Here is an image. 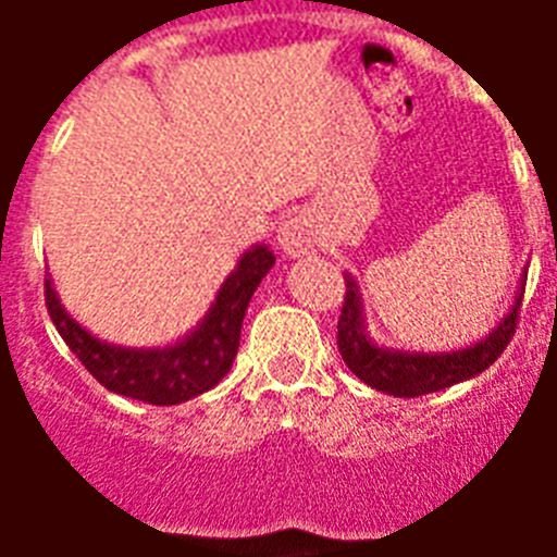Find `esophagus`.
<instances>
[{
	"label": "esophagus",
	"instance_id": "obj_1",
	"mask_svg": "<svg viewBox=\"0 0 557 557\" xmlns=\"http://www.w3.org/2000/svg\"><path fill=\"white\" fill-rule=\"evenodd\" d=\"M277 245L286 257H300V253L312 251L318 245V227H314L312 216L297 210L288 219H283L277 227Z\"/></svg>",
	"mask_w": 557,
	"mask_h": 557
}]
</instances>
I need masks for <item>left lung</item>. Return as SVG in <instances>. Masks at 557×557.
I'll return each instance as SVG.
<instances>
[{"label":"left lung","mask_w":557,"mask_h":557,"mask_svg":"<svg viewBox=\"0 0 557 557\" xmlns=\"http://www.w3.org/2000/svg\"><path fill=\"white\" fill-rule=\"evenodd\" d=\"M344 280H347V297H344V309L338 318L341 358L367 387L381 389L387 396L416 398L474 379L500 358V352L509 347L511 335H515V326H518L527 271L520 277L511 309L503 314L500 323L471 347L450 349V352H416V349H393L375 344L367 335L364 300L358 292V280L349 271H344Z\"/></svg>","instance_id":"obj_1"}]
</instances>
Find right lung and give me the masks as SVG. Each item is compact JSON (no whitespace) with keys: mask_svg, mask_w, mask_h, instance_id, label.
<instances>
[{"mask_svg":"<svg viewBox=\"0 0 557 557\" xmlns=\"http://www.w3.org/2000/svg\"><path fill=\"white\" fill-rule=\"evenodd\" d=\"M274 260L269 245H251L219 286L205 318L168 347H121L95 338L65 312L51 277L46 280V306L60 338L103 387L147 405H182L225 379L239 349L245 309Z\"/></svg>","mask_w":557,"mask_h":557,"instance_id":"obj_1","label":"right lung"}]
</instances>
